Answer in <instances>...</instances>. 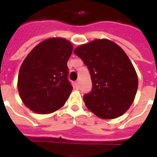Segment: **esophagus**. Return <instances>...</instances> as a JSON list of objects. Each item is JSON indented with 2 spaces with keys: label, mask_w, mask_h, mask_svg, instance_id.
Segmentation results:
<instances>
[{
  "label": "esophagus",
  "mask_w": 157,
  "mask_h": 157,
  "mask_svg": "<svg viewBox=\"0 0 157 157\" xmlns=\"http://www.w3.org/2000/svg\"><path fill=\"white\" fill-rule=\"evenodd\" d=\"M75 86H76V88H79V86H80V82H79V81L75 82Z\"/></svg>",
  "instance_id": "obj_1"
}]
</instances>
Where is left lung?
Returning a JSON list of instances; mask_svg holds the SVG:
<instances>
[{"label": "left lung", "instance_id": "8db88e82", "mask_svg": "<svg viewBox=\"0 0 157 157\" xmlns=\"http://www.w3.org/2000/svg\"><path fill=\"white\" fill-rule=\"evenodd\" d=\"M74 53L87 66L92 80V90L83 97L87 108L101 119L122 116L134 102L139 85L127 54L107 39L80 45Z\"/></svg>", "mask_w": 157, "mask_h": 157}]
</instances>
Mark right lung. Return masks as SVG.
I'll return each instance as SVG.
<instances>
[{"mask_svg":"<svg viewBox=\"0 0 157 157\" xmlns=\"http://www.w3.org/2000/svg\"><path fill=\"white\" fill-rule=\"evenodd\" d=\"M72 49L64 38H49L25 58L18 72V90L23 103L33 112L49 114L65 104L72 90L67 66Z\"/></svg>","mask_w":157,"mask_h":157,"instance_id":"add662e5","label":"right lung"}]
</instances>
